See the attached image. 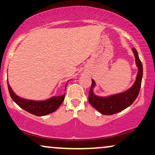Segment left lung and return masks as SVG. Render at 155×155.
Listing matches in <instances>:
<instances>
[{
    "mask_svg": "<svg viewBox=\"0 0 155 155\" xmlns=\"http://www.w3.org/2000/svg\"><path fill=\"white\" fill-rule=\"evenodd\" d=\"M133 51L136 58V63L138 71L134 84L128 90L107 97H98L93 93L92 89L95 87V84L94 80L92 79L91 88L89 92V102L96 110L103 114L112 115L125 109L136 101L139 94L143 76V65L138 57V51L135 48H133Z\"/></svg>",
    "mask_w": 155,
    "mask_h": 155,
    "instance_id": "left-lung-1",
    "label": "left lung"
}]
</instances>
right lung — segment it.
<instances>
[{
    "label": "right lung",
    "mask_w": 155,
    "mask_h": 155,
    "mask_svg": "<svg viewBox=\"0 0 155 155\" xmlns=\"http://www.w3.org/2000/svg\"><path fill=\"white\" fill-rule=\"evenodd\" d=\"M8 84V88L11 97L19 107L36 116H44L56 111L63 102L65 95L52 97L48 100L43 101H33L25 100L16 95Z\"/></svg>",
    "instance_id": "obj_1"
}]
</instances>
